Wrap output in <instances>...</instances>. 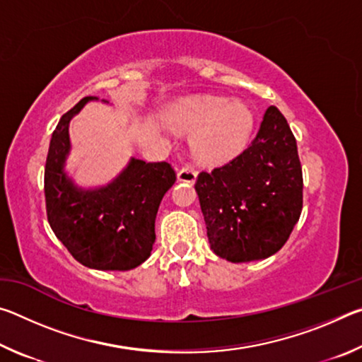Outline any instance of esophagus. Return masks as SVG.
<instances>
[{
	"instance_id": "34e87169",
	"label": "esophagus",
	"mask_w": 362,
	"mask_h": 362,
	"mask_svg": "<svg viewBox=\"0 0 362 362\" xmlns=\"http://www.w3.org/2000/svg\"><path fill=\"white\" fill-rule=\"evenodd\" d=\"M196 177H198V173H196L192 166L182 168L179 170V174H177V179H179V182H187V183H194Z\"/></svg>"
}]
</instances>
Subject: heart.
Wrapping results in <instances>:
<instances>
[{
  "label": "heart",
  "instance_id": "heart-1",
  "mask_svg": "<svg viewBox=\"0 0 362 362\" xmlns=\"http://www.w3.org/2000/svg\"><path fill=\"white\" fill-rule=\"evenodd\" d=\"M170 129L189 134L194 156L209 166L230 163L246 150L255 127L249 103L223 95H188L166 113Z\"/></svg>",
  "mask_w": 362,
  "mask_h": 362
}]
</instances>
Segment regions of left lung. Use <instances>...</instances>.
Returning <instances> with one entry per match:
<instances>
[{
  "label": "left lung",
  "mask_w": 362,
  "mask_h": 362,
  "mask_svg": "<svg viewBox=\"0 0 362 362\" xmlns=\"http://www.w3.org/2000/svg\"><path fill=\"white\" fill-rule=\"evenodd\" d=\"M214 254L240 263L268 259L298 222L303 179L296 137L276 107H268L246 150L201 173L194 185Z\"/></svg>",
  "instance_id": "obj_1"
}]
</instances>
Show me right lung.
<instances>
[{
  "mask_svg": "<svg viewBox=\"0 0 362 362\" xmlns=\"http://www.w3.org/2000/svg\"><path fill=\"white\" fill-rule=\"evenodd\" d=\"M93 100L99 99L79 100L52 132L45 169L47 220L59 241L84 267L126 272L150 257L158 207L174 185L175 173L169 163L131 158L107 185L79 187L65 170L71 150L69 127L73 116Z\"/></svg>",
  "mask_w": 362,
  "mask_h": 362,
  "instance_id": "obj_1",
  "label": "right lung"
}]
</instances>
